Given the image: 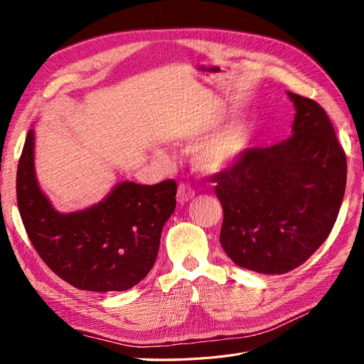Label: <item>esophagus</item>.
Wrapping results in <instances>:
<instances>
[{
  "label": "esophagus",
  "instance_id": "obj_1",
  "mask_svg": "<svg viewBox=\"0 0 364 364\" xmlns=\"http://www.w3.org/2000/svg\"><path fill=\"white\" fill-rule=\"evenodd\" d=\"M176 197H178V202L181 205H183V203H186V202L193 199L194 190L191 188L188 183H181L179 188H178V196H176Z\"/></svg>",
  "mask_w": 364,
  "mask_h": 364
}]
</instances>
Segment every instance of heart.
Returning a JSON list of instances; mask_svg holds the SVG:
<instances>
[{
	"instance_id": "1",
	"label": "heart",
	"mask_w": 364,
	"mask_h": 364,
	"mask_svg": "<svg viewBox=\"0 0 364 364\" xmlns=\"http://www.w3.org/2000/svg\"><path fill=\"white\" fill-rule=\"evenodd\" d=\"M250 146V129L245 121L230 124L225 130L218 132L196 151V165L197 168L205 173L222 171L235 165L245 156ZM156 159L165 162L167 158L162 151H155Z\"/></svg>"
}]
</instances>
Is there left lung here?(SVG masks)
Listing matches in <instances>:
<instances>
[{
    "label": "left lung",
    "instance_id": "left-lung-1",
    "mask_svg": "<svg viewBox=\"0 0 364 364\" xmlns=\"http://www.w3.org/2000/svg\"><path fill=\"white\" fill-rule=\"evenodd\" d=\"M293 134L249 149L213 176L223 206L220 243L237 266L264 274L299 267L328 238L346 186V155L321 105L287 92Z\"/></svg>",
    "mask_w": 364,
    "mask_h": 364
}]
</instances>
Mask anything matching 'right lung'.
Wrapping results in <instances>:
<instances>
[{
  "instance_id": "add662e5",
  "label": "right lung",
  "mask_w": 364,
  "mask_h": 364,
  "mask_svg": "<svg viewBox=\"0 0 364 364\" xmlns=\"http://www.w3.org/2000/svg\"><path fill=\"white\" fill-rule=\"evenodd\" d=\"M176 191L174 181H124L102 202L59 213L36 178L35 129L28 130L16 173L18 208L31 245L58 277L87 291H124L147 277L174 213Z\"/></svg>"
}]
</instances>
